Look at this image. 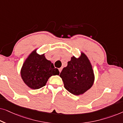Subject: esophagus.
<instances>
[{
  "instance_id": "obj_1",
  "label": "esophagus",
  "mask_w": 123,
  "mask_h": 123,
  "mask_svg": "<svg viewBox=\"0 0 123 123\" xmlns=\"http://www.w3.org/2000/svg\"><path fill=\"white\" fill-rule=\"evenodd\" d=\"M62 68H60L59 69V71L60 73L62 72Z\"/></svg>"
}]
</instances>
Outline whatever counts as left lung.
Wrapping results in <instances>:
<instances>
[{"label":"left lung","instance_id":"left-lung-1","mask_svg":"<svg viewBox=\"0 0 123 123\" xmlns=\"http://www.w3.org/2000/svg\"><path fill=\"white\" fill-rule=\"evenodd\" d=\"M59 76L62 78L65 88L74 95L85 93L92 87L94 82L92 65L83 53L78 59L74 56L71 58Z\"/></svg>","mask_w":123,"mask_h":123}]
</instances>
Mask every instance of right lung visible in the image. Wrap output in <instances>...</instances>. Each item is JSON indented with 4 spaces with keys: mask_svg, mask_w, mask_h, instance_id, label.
Returning <instances> with one entry per match:
<instances>
[{
    "mask_svg": "<svg viewBox=\"0 0 123 123\" xmlns=\"http://www.w3.org/2000/svg\"><path fill=\"white\" fill-rule=\"evenodd\" d=\"M21 74L26 85L37 90L45 86L49 78L59 75V72L53 63L45 58L44 54L38 55L35 50L23 63Z\"/></svg>",
    "mask_w": 123,
    "mask_h": 123,
    "instance_id": "1",
    "label": "right lung"
}]
</instances>
